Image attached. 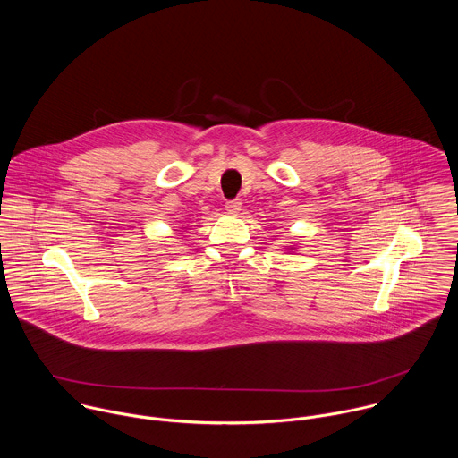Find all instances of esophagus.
<instances>
[{
    "label": "esophagus",
    "mask_w": 458,
    "mask_h": 458,
    "mask_svg": "<svg viewBox=\"0 0 458 458\" xmlns=\"http://www.w3.org/2000/svg\"><path fill=\"white\" fill-rule=\"evenodd\" d=\"M225 209H227V213H231V215H236V213L242 209V199H233V200H227V202H225Z\"/></svg>",
    "instance_id": "obj_1"
}]
</instances>
